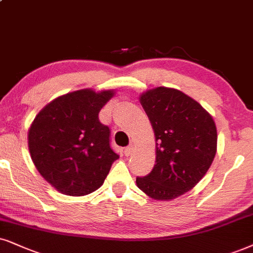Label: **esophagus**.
I'll return each instance as SVG.
<instances>
[{"instance_id": "esophagus-1", "label": "esophagus", "mask_w": 253, "mask_h": 253, "mask_svg": "<svg viewBox=\"0 0 253 253\" xmlns=\"http://www.w3.org/2000/svg\"><path fill=\"white\" fill-rule=\"evenodd\" d=\"M132 150H133V147H132V146H128V147H126V148L124 149V153H125V155H126V156L130 155V154H132Z\"/></svg>"}]
</instances>
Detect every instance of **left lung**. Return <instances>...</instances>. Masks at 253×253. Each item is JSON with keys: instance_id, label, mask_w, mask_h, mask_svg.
<instances>
[{"instance_id": "left-lung-1", "label": "left lung", "mask_w": 253, "mask_h": 253, "mask_svg": "<svg viewBox=\"0 0 253 253\" xmlns=\"http://www.w3.org/2000/svg\"><path fill=\"white\" fill-rule=\"evenodd\" d=\"M140 103L154 129L156 161L136 185L149 197L170 201L196 185L217 150L215 121L204 108L175 88L148 89Z\"/></svg>"}]
</instances>
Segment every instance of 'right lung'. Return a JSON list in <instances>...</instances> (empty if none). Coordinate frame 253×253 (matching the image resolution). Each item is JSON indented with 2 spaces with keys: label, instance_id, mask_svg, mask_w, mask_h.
Wrapping results in <instances>:
<instances>
[{
  "label": "right lung",
  "instance_id": "obj_1",
  "mask_svg": "<svg viewBox=\"0 0 253 253\" xmlns=\"http://www.w3.org/2000/svg\"><path fill=\"white\" fill-rule=\"evenodd\" d=\"M114 91L85 88L60 95L37 114L28 145L37 170L59 193L84 196L104 183L119 155L99 112Z\"/></svg>",
  "mask_w": 253,
  "mask_h": 253
}]
</instances>
